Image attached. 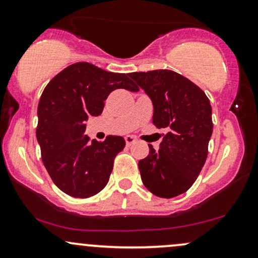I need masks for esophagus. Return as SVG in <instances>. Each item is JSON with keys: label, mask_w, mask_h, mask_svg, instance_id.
<instances>
[{"label": "esophagus", "mask_w": 258, "mask_h": 258, "mask_svg": "<svg viewBox=\"0 0 258 258\" xmlns=\"http://www.w3.org/2000/svg\"><path fill=\"white\" fill-rule=\"evenodd\" d=\"M125 141H126V146L130 147L131 144H133L136 142V139L132 137V136H127V137H125Z\"/></svg>", "instance_id": "1"}]
</instances>
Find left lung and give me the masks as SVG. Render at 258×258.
Here are the masks:
<instances>
[{
    "instance_id": "1",
    "label": "left lung",
    "mask_w": 258,
    "mask_h": 258,
    "mask_svg": "<svg viewBox=\"0 0 258 258\" xmlns=\"http://www.w3.org/2000/svg\"><path fill=\"white\" fill-rule=\"evenodd\" d=\"M154 105L153 123L166 128L160 149L149 144L147 158L138 167L143 184L159 198L185 193L199 176L209 153L212 109L199 86L172 70L131 73Z\"/></svg>"
}]
</instances>
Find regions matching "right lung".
Returning a JSON list of instances; mask_svg holds the SVG:
<instances>
[{
	"instance_id": "1",
	"label": "right lung",
	"mask_w": 258,
	"mask_h": 258,
	"mask_svg": "<svg viewBox=\"0 0 258 258\" xmlns=\"http://www.w3.org/2000/svg\"><path fill=\"white\" fill-rule=\"evenodd\" d=\"M137 92L128 74L105 72L80 61L69 65L46 86L38 102L37 142L47 172L73 198H90L106 185L115 156L126 146L120 136L104 142L85 136L86 121L98 116L112 91Z\"/></svg>"
}]
</instances>
